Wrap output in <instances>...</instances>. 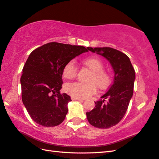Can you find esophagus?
<instances>
[{"label": "esophagus", "instance_id": "esophagus-1", "mask_svg": "<svg viewBox=\"0 0 159 159\" xmlns=\"http://www.w3.org/2000/svg\"><path fill=\"white\" fill-rule=\"evenodd\" d=\"M71 100H72V101H74V100H79V101H81V100H83L82 98H76V97H74V96H71Z\"/></svg>", "mask_w": 159, "mask_h": 159}]
</instances>
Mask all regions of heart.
<instances>
[{
  "mask_svg": "<svg viewBox=\"0 0 159 159\" xmlns=\"http://www.w3.org/2000/svg\"><path fill=\"white\" fill-rule=\"evenodd\" d=\"M82 63L92 71V74L88 79L89 82L87 83L80 82L67 83L64 86V90L71 96L83 98L95 94L97 89L96 84L99 88H106L110 85L111 77L110 74L103 70L104 63L100 58L96 57L88 58L83 59ZM78 68L75 63L71 61L64 66L63 76L66 79H72L76 76Z\"/></svg>",
  "mask_w": 159,
  "mask_h": 159,
  "instance_id": "1",
  "label": "heart"
}]
</instances>
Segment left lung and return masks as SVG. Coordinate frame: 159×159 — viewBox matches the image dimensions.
Returning <instances> with one entry per match:
<instances>
[{
	"label": "left lung",
	"instance_id": "1",
	"mask_svg": "<svg viewBox=\"0 0 159 159\" xmlns=\"http://www.w3.org/2000/svg\"><path fill=\"white\" fill-rule=\"evenodd\" d=\"M89 51L105 57L114 71V82L95 107L86 113L92 125L107 129L116 125L125 116L133 95L135 71L129 57L111 48H88ZM107 102L105 103V102Z\"/></svg>",
	"mask_w": 159,
	"mask_h": 159
}]
</instances>
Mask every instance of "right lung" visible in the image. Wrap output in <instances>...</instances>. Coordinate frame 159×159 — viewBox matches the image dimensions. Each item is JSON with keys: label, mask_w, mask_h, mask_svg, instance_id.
I'll list each match as a JSON object with an SVG mask.
<instances>
[{"label": "right lung", "mask_w": 159, "mask_h": 159, "mask_svg": "<svg viewBox=\"0 0 159 159\" xmlns=\"http://www.w3.org/2000/svg\"><path fill=\"white\" fill-rule=\"evenodd\" d=\"M83 46L52 42L36 48L25 64L20 78L22 101L34 121L44 127L57 126L64 120L71 101L61 94L63 70L68 62L88 52Z\"/></svg>", "instance_id": "add662e5"}]
</instances>
